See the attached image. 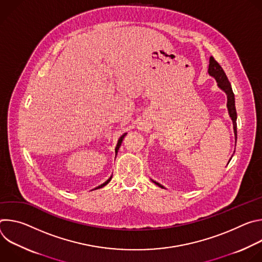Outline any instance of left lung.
<instances>
[{"mask_svg": "<svg viewBox=\"0 0 262 262\" xmlns=\"http://www.w3.org/2000/svg\"><path fill=\"white\" fill-rule=\"evenodd\" d=\"M208 73L210 74V76H212L216 83H217V86L223 89L224 91L226 92L227 94V98H228V102H227V107H228V111H229V114H230V117L233 121V127H234V133H235V138H236V134H237V130H236V118H237V114H236V107H235V98H234V93L232 91V87H231V84L230 82L228 81V78L226 76L225 71L223 70V68L221 67V65L214 60L213 57H210L209 58V66H208ZM156 182V181H155ZM156 184L162 186L160 183L156 182ZM163 188V186H162Z\"/></svg>", "mask_w": 262, "mask_h": 262, "instance_id": "8db88e82", "label": "left lung"}]
</instances>
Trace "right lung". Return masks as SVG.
Masks as SVG:
<instances>
[{"instance_id":"add662e5","label":"right lung","mask_w":262,"mask_h":262,"mask_svg":"<svg viewBox=\"0 0 262 262\" xmlns=\"http://www.w3.org/2000/svg\"><path fill=\"white\" fill-rule=\"evenodd\" d=\"M125 135H126V134H124V135H123V136H122V137H121V138H120V139H119V141H118V144H117V148H119V146H120V145H121V142H122V140H123V138H124V136H125ZM111 179H112V177H110V178H108V179H107V180H106V181H105V182H103V183H102V184H100V185H99V186H97V188H96V189H99V188H102V186H104V185H105V184H107V183H108V182H110V180H111Z\"/></svg>"}]
</instances>
